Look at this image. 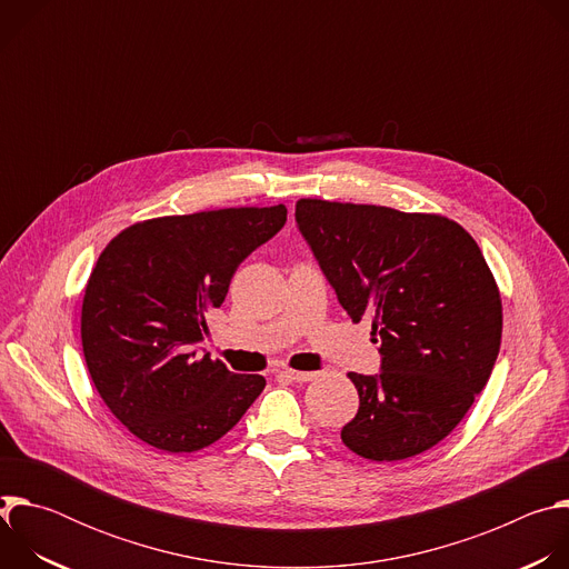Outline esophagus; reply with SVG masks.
<instances>
[{
  "instance_id": "34e87169",
  "label": "esophagus",
  "mask_w": 569,
  "mask_h": 569,
  "mask_svg": "<svg viewBox=\"0 0 569 569\" xmlns=\"http://www.w3.org/2000/svg\"><path fill=\"white\" fill-rule=\"evenodd\" d=\"M281 376H286V378H290V380H297V382H308V380H312L317 373H315V371H295V369H283V371H281Z\"/></svg>"
}]
</instances>
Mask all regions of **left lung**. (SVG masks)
<instances>
[{"label":"left lung","mask_w":569,"mask_h":569,"mask_svg":"<svg viewBox=\"0 0 569 569\" xmlns=\"http://www.w3.org/2000/svg\"><path fill=\"white\" fill-rule=\"evenodd\" d=\"M299 233L358 323L371 317L376 376L349 373L360 408L342 441L371 461L421 455L446 439L491 378L502 301L472 236L430 213L299 200Z\"/></svg>","instance_id":"obj_1"}]
</instances>
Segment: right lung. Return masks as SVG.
I'll use <instances>...</instances> for the list:
<instances>
[{"label": "right lung", "instance_id": "1", "mask_svg": "<svg viewBox=\"0 0 569 569\" xmlns=\"http://www.w3.org/2000/svg\"><path fill=\"white\" fill-rule=\"evenodd\" d=\"M286 218L283 204L152 218L101 252L80 317L83 353L110 412L148 446L207 448L263 391V376L233 373L198 345L236 268Z\"/></svg>", "mask_w": 569, "mask_h": 569}]
</instances>
